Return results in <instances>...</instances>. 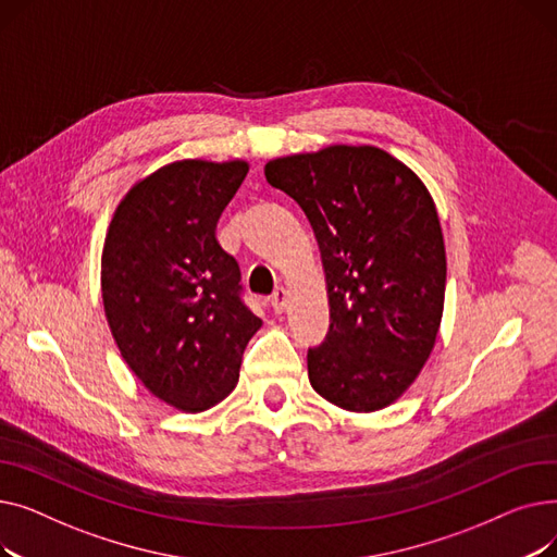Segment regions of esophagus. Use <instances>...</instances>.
I'll use <instances>...</instances> for the list:
<instances>
[{
	"mask_svg": "<svg viewBox=\"0 0 557 557\" xmlns=\"http://www.w3.org/2000/svg\"><path fill=\"white\" fill-rule=\"evenodd\" d=\"M286 302H288V294L284 288H277L275 294L271 296V307H273V311L275 313H282L284 309H286Z\"/></svg>",
	"mask_w": 557,
	"mask_h": 557,
	"instance_id": "esophagus-1",
	"label": "esophagus"
}]
</instances>
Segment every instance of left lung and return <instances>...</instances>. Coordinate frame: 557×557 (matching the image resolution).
<instances>
[{
    "instance_id": "1",
    "label": "left lung",
    "mask_w": 557,
    "mask_h": 557,
    "mask_svg": "<svg viewBox=\"0 0 557 557\" xmlns=\"http://www.w3.org/2000/svg\"><path fill=\"white\" fill-rule=\"evenodd\" d=\"M269 185L307 214L323 257L330 332L309 382L345 411H379L416 382L441 327L443 230L418 175L374 146L271 160Z\"/></svg>"
}]
</instances>
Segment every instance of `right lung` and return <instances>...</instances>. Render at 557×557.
Returning a JSON list of instances; mask_svg holds the SVG:
<instances>
[{"mask_svg": "<svg viewBox=\"0 0 557 557\" xmlns=\"http://www.w3.org/2000/svg\"><path fill=\"white\" fill-rule=\"evenodd\" d=\"M248 164L183 160L137 183L116 208L101 257L110 332L139 382L187 413L237 386L261 320L246 307L239 263L216 221Z\"/></svg>", "mask_w": 557, "mask_h": 557, "instance_id": "add662e5", "label": "right lung"}]
</instances>
